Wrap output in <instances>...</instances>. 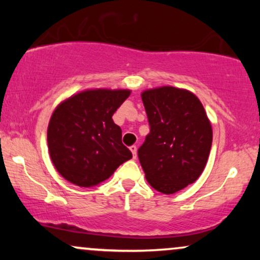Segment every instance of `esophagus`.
<instances>
[{"label": "esophagus", "instance_id": "34e87169", "mask_svg": "<svg viewBox=\"0 0 260 260\" xmlns=\"http://www.w3.org/2000/svg\"><path fill=\"white\" fill-rule=\"evenodd\" d=\"M129 149H131V151H132V154H133V159H137V147H136V145H132V147H131Z\"/></svg>", "mask_w": 260, "mask_h": 260}]
</instances>
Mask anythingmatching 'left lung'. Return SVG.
<instances>
[{
  "label": "left lung",
  "instance_id": "obj_1",
  "mask_svg": "<svg viewBox=\"0 0 260 260\" xmlns=\"http://www.w3.org/2000/svg\"><path fill=\"white\" fill-rule=\"evenodd\" d=\"M150 132L138 149L145 178L172 194L198 180L210 154L213 129L204 107L190 91L174 86L142 94Z\"/></svg>",
  "mask_w": 260,
  "mask_h": 260
}]
</instances>
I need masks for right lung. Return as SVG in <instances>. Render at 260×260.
<instances>
[{"label": "right lung", "mask_w": 260, "mask_h": 260, "mask_svg": "<svg viewBox=\"0 0 260 260\" xmlns=\"http://www.w3.org/2000/svg\"><path fill=\"white\" fill-rule=\"evenodd\" d=\"M129 90H85L56 107L47 144L51 160L62 177L79 187L101 183L132 159L122 143V131L112 120Z\"/></svg>", "instance_id": "obj_1"}]
</instances>
